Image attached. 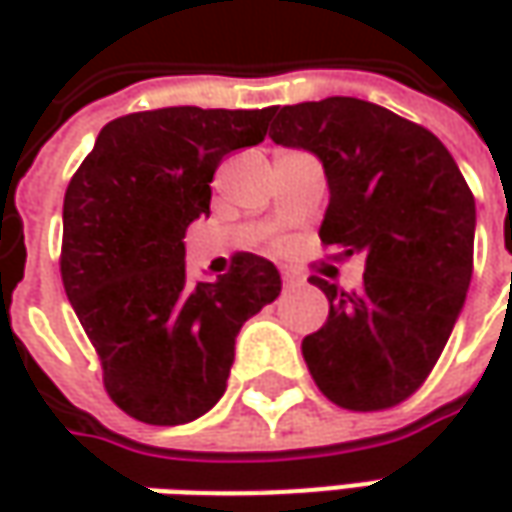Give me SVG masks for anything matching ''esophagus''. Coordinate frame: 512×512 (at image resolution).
<instances>
[{
    "label": "esophagus",
    "instance_id": "1",
    "mask_svg": "<svg viewBox=\"0 0 512 512\" xmlns=\"http://www.w3.org/2000/svg\"><path fill=\"white\" fill-rule=\"evenodd\" d=\"M302 285V276H296L293 270H282V287L290 290V287H299Z\"/></svg>",
    "mask_w": 512,
    "mask_h": 512
}]
</instances>
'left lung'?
I'll return each instance as SVG.
<instances>
[{
  "instance_id": "8db88e82",
  "label": "left lung",
  "mask_w": 512,
  "mask_h": 512,
  "mask_svg": "<svg viewBox=\"0 0 512 512\" xmlns=\"http://www.w3.org/2000/svg\"><path fill=\"white\" fill-rule=\"evenodd\" d=\"M270 139L325 165L330 205L322 245L364 256V282L344 293L322 276L327 322L302 356L333 404L373 413L410 399L442 356L473 276L476 202L450 150L393 110L330 96L270 108Z\"/></svg>"
}]
</instances>
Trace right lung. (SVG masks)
<instances>
[{
  "mask_svg": "<svg viewBox=\"0 0 512 512\" xmlns=\"http://www.w3.org/2000/svg\"><path fill=\"white\" fill-rule=\"evenodd\" d=\"M270 108H159L108 122L73 173L62 207V285L119 410L185 424L222 399L236 336L282 279L236 253L216 282L190 285L185 233L210 213L227 153L265 139Z\"/></svg>",
  "mask_w": 512,
  "mask_h": 512,
  "instance_id": "obj_1",
  "label": "right lung"
}]
</instances>
